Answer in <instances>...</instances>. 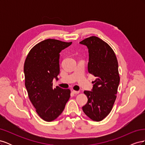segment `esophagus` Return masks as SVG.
I'll return each mask as SVG.
<instances>
[{"mask_svg":"<svg viewBox=\"0 0 145 145\" xmlns=\"http://www.w3.org/2000/svg\"><path fill=\"white\" fill-rule=\"evenodd\" d=\"M72 93L73 94H79L80 93V91H75V90H72Z\"/></svg>","mask_w":145,"mask_h":145,"instance_id":"34e87169","label":"esophagus"}]
</instances>
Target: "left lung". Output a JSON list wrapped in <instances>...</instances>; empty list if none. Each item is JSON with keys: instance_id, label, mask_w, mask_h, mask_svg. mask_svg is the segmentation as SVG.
<instances>
[{"instance_id": "8db88e82", "label": "left lung", "mask_w": 145, "mask_h": 145, "mask_svg": "<svg viewBox=\"0 0 145 145\" xmlns=\"http://www.w3.org/2000/svg\"><path fill=\"white\" fill-rule=\"evenodd\" d=\"M88 48V72L95 77L92 91H85L87 103L82 107L92 120L100 121L111 111L120 83L118 65L114 51L107 43L91 36L80 42Z\"/></svg>"}]
</instances>
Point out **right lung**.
<instances>
[{
    "label": "right lung",
    "instance_id": "right-lung-1",
    "mask_svg": "<svg viewBox=\"0 0 145 145\" xmlns=\"http://www.w3.org/2000/svg\"><path fill=\"white\" fill-rule=\"evenodd\" d=\"M72 42L48 39L34 46L24 63L25 85L28 97L42 119L56 120L62 113L69 97V89L52 87L60 72L59 53Z\"/></svg>",
    "mask_w": 145,
    "mask_h": 145
}]
</instances>
